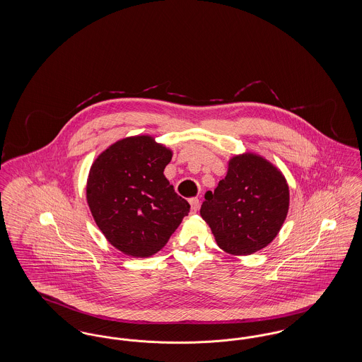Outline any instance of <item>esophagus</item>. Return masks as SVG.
Instances as JSON below:
<instances>
[{"mask_svg": "<svg viewBox=\"0 0 362 362\" xmlns=\"http://www.w3.org/2000/svg\"><path fill=\"white\" fill-rule=\"evenodd\" d=\"M189 202V205H191V211H192V213H197L198 209H199V199H198V198H191Z\"/></svg>", "mask_w": 362, "mask_h": 362, "instance_id": "1", "label": "esophagus"}]
</instances>
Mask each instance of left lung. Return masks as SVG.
Returning <instances> with one entry per match:
<instances>
[{"label": "left lung", "mask_w": 362, "mask_h": 362, "mask_svg": "<svg viewBox=\"0 0 362 362\" xmlns=\"http://www.w3.org/2000/svg\"><path fill=\"white\" fill-rule=\"evenodd\" d=\"M288 210L285 176L262 156L243 153L229 160L226 176L205 194L201 216L225 252L251 255L274 240Z\"/></svg>", "instance_id": "1"}]
</instances>
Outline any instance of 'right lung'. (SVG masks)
Segmentation results:
<instances>
[{
	"label": "right lung",
	"instance_id": "add662e5",
	"mask_svg": "<svg viewBox=\"0 0 362 362\" xmlns=\"http://www.w3.org/2000/svg\"><path fill=\"white\" fill-rule=\"evenodd\" d=\"M173 151L151 136L117 141L93 161L86 202L105 239L123 254L158 252L189 211L164 176Z\"/></svg>",
	"mask_w": 362,
	"mask_h": 362
}]
</instances>
